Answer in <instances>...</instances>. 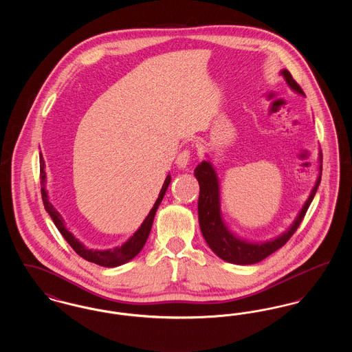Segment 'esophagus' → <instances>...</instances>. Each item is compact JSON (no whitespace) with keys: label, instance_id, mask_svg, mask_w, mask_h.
<instances>
[{"label":"esophagus","instance_id":"esophagus-1","mask_svg":"<svg viewBox=\"0 0 352 352\" xmlns=\"http://www.w3.org/2000/svg\"><path fill=\"white\" fill-rule=\"evenodd\" d=\"M191 161V151L188 149H184L181 151L175 160V164L178 165V168H184L188 165V162Z\"/></svg>","mask_w":352,"mask_h":352}]
</instances>
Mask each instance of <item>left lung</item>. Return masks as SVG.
Returning <instances> with one entry per match:
<instances>
[{
  "label": "left lung",
  "mask_w": 352,
  "mask_h": 352,
  "mask_svg": "<svg viewBox=\"0 0 352 352\" xmlns=\"http://www.w3.org/2000/svg\"><path fill=\"white\" fill-rule=\"evenodd\" d=\"M281 75H284L286 83L290 88L303 95L301 87L293 79L292 74L287 69H283ZM320 166H319L318 179L314 186L309 199L303 204L301 212L298 214L292 227L278 236L267 243H248L241 239H237L224 224L221 215H220V195H219V182L217 173L212 165L207 161H203L195 168V177L199 182V201H198V215H199V226L204 240L207 241L208 247L218 254L224 261L237 264V265H250L256 264L273 252L280 250L283 245L287 243V240L293 236L300 227L305 214L314 199V195L318 190L320 184V174H322V154L319 157Z\"/></svg>",
  "instance_id": "1"
}]
</instances>
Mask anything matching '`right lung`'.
<instances>
[{"instance_id":"obj_1","label":"right lung","mask_w":352,"mask_h":352,"mask_svg":"<svg viewBox=\"0 0 352 352\" xmlns=\"http://www.w3.org/2000/svg\"><path fill=\"white\" fill-rule=\"evenodd\" d=\"M39 178H41V186H42L41 192H42V201H43V204H45V210L49 212V215L52 219L54 224L56 226V228L59 230V232L62 234V236L66 239V241L71 245V248L76 252L80 257H83L84 260L89 261V263H94V264H98V265H101V267H107V268H113V267H118V265H122V264L128 263L129 260H132L133 257H135L140 253V251L144 248V245H145V243L148 240V236L151 234V226H153L155 211H157L158 206L161 204V201L164 199L165 192H166L168 184H170V175H168L166 179H165V184H164L161 191H160L158 199L154 203L149 215L142 221V224L137 230V232L126 243H124L121 247H116L113 250L94 251V250L85 248L78 239L74 237V234H71L67 228H66L63 218L59 215V212L54 208V206L49 201L47 191H46L45 161H43L42 154L39 155Z\"/></svg>"}]
</instances>
